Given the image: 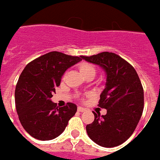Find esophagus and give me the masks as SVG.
Returning a JSON list of instances; mask_svg holds the SVG:
<instances>
[{"mask_svg":"<svg viewBox=\"0 0 160 160\" xmlns=\"http://www.w3.org/2000/svg\"><path fill=\"white\" fill-rule=\"evenodd\" d=\"M77 110H78L79 112H84V111H85L86 109H85V108H83V107H78V108H77Z\"/></svg>","mask_w":160,"mask_h":160,"instance_id":"esophagus-1","label":"esophagus"}]
</instances>
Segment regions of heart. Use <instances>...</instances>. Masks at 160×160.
Instances as JSON below:
<instances>
[{
	"label": "heart",
	"instance_id": "1",
	"mask_svg": "<svg viewBox=\"0 0 160 160\" xmlns=\"http://www.w3.org/2000/svg\"><path fill=\"white\" fill-rule=\"evenodd\" d=\"M78 70L84 78L90 77V76H92L94 77L96 74L94 67L92 65L89 64V63H86V62H82L78 65Z\"/></svg>",
	"mask_w": 160,
	"mask_h": 160
}]
</instances>
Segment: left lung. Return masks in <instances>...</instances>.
Segmentation results:
<instances>
[{
  "label": "left lung",
  "instance_id": "1",
  "mask_svg": "<svg viewBox=\"0 0 160 160\" xmlns=\"http://www.w3.org/2000/svg\"><path fill=\"white\" fill-rule=\"evenodd\" d=\"M82 58L101 67L106 75L99 106L106 108L107 114L93 112L94 121L86 126L88 136L105 148L118 146L132 135L142 114L144 98L140 78L133 67L113 52Z\"/></svg>",
  "mask_w": 160,
  "mask_h": 160
}]
</instances>
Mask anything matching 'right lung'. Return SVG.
Wrapping results in <instances>:
<instances>
[{
  "instance_id": "right-lung-1",
  "label": "right lung",
  "mask_w": 160,
  "mask_h": 160,
  "mask_svg": "<svg viewBox=\"0 0 160 160\" xmlns=\"http://www.w3.org/2000/svg\"><path fill=\"white\" fill-rule=\"evenodd\" d=\"M82 60L58 52L46 53L28 63L18 78L15 103L24 129L34 138L49 141L64 132L76 114V104L57 107L51 98L67 69Z\"/></svg>"
}]
</instances>
